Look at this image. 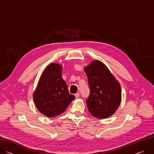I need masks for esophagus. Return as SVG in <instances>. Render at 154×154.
I'll return each mask as SVG.
<instances>
[{
  "instance_id": "34e87169",
  "label": "esophagus",
  "mask_w": 154,
  "mask_h": 154,
  "mask_svg": "<svg viewBox=\"0 0 154 154\" xmlns=\"http://www.w3.org/2000/svg\"><path fill=\"white\" fill-rule=\"evenodd\" d=\"M75 98H76V99H78V98H79V97H80V94H79V93H76V94H75Z\"/></svg>"
}]
</instances>
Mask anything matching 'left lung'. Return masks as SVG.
Here are the masks:
<instances>
[{"instance_id": "obj_1", "label": "left lung", "mask_w": 154, "mask_h": 154, "mask_svg": "<svg viewBox=\"0 0 154 154\" xmlns=\"http://www.w3.org/2000/svg\"><path fill=\"white\" fill-rule=\"evenodd\" d=\"M90 94L86 100L89 112L103 119L113 115L121 101L119 83L101 61L96 60L84 68Z\"/></svg>"}]
</instances>
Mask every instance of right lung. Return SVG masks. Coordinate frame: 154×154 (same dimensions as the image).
<instances>
[{"mask_svg": "<svg viewBox=\"0 0 154 154\" xmlns=\"http://www.w3.org/2000/svg\"><path fill=\"white\" fill-rule=\"evenodd\" d=\"M61 65L49 64L43 71L33 93L35 104L42 114L52 118L63 113L75 96L69 94L61 76Z\"/></svg>", "mask_w": 154, "mask_h": 154, "instance_id": "obj_1", "label": "right lung"}]
</instances>
